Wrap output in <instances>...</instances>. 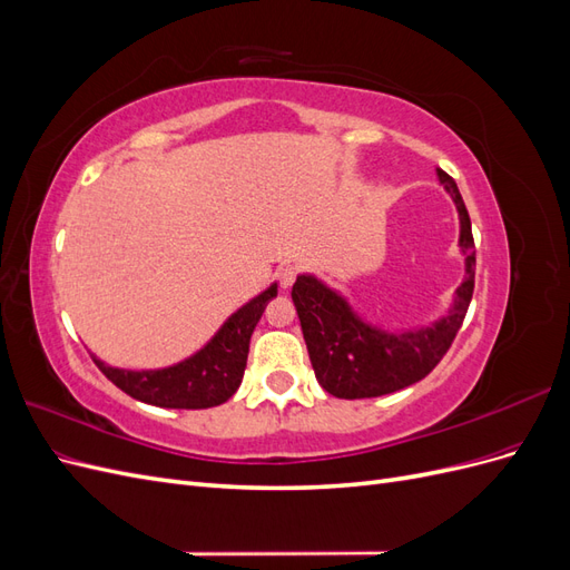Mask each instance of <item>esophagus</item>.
Returning <instances> with one entry per match:
<instances>
[{"label":"esophagus","mask_w":570,"mask_h":570,"mask_svg":"<svg viewBox=\"0 0 570 570\" xmlns=\"http://www.w3.org/2000/svg\"><path fill=\"white\" fill-rule=\"evenodd\" d=\"M297 275H299V268H297V266H283V268L278 271V283H281V287L287 289V287L295 285Z\"/></svg>","instance_id":"esophagus-1"}]
</instances>
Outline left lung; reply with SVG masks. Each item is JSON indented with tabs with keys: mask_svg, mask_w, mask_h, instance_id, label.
Wrapping results in <instances>:
<instances>
[{
	"mask_svg": "<svg viewBox=\"0 0 570 570\" xmlns=\"http://www.w3.org/2000/svg\"><path fill=\"white\" fill-rule=\"evenodd\" d=\"M438 178L459 212V247L465 254V278L456 289L450 314L430 327L387 333L358 318L340 292L316 275H297L292 302L302 323L316 381L340 400H366L404 390L433 371L459 333L475 285V245L471 218L452 176L438 168Z\"/></svg>",
	"mask_w": 570,
	"mask_h": 570,
	"instance_id": "1",
	"label": "left lung"
}]
</instances>
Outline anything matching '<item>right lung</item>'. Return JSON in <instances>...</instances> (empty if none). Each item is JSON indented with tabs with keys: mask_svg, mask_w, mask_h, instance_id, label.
I'll use <instances>...</instances> for the list:
<instances>
[{
	"mask_svg": "<svg viewBox=\"0 0 570 570\" xmlns=\"http://www.w3.org/2000/svg\"><path fill=\"white\" fill-rule=\"evenodd\" d=\"M275 295H278V285L273 283L262 295L237 308L197 354L168 368L126 371L107 366L97 356L92 358L99 371L132 400L164 409L218 406L228 402L243 383L252 333Z\"/></svg>",
	"mask_w": 570,
	"mask_h": 570,
	"instance_id": "right-lung-1",
	"label": "right lung"
}]
</instances>
